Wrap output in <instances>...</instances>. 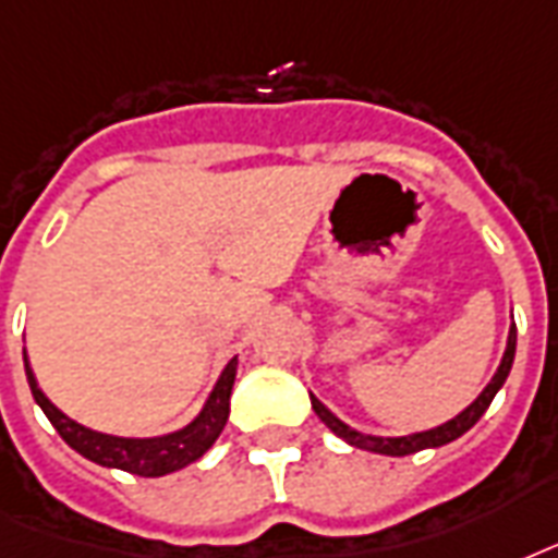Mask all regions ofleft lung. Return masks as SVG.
Masks as SVG:
<instances>
[{"instance_id": "8db88e82", "label": "left lung", "mask_w": 558, "mask_h": 558, "mask_svg": "<svg viewBox=\"0 0 558 558\" xmlns=\"http://www.w3.org/2000/svg\"><path fill=\"white\" fill-rule=\"evenodd\" d=\"M512 361H515V323H512V328H509V340H507V352H504V361H500L498 373H495V378H492L489 384H486V390L477 396V399L469 404V408L460 413L457 418H451V422H445V425L434 427V430H422V434H413V436H369V434H361V430H355V427H349L347 422H340L331 410L323 404L319 399H314L311 396V408H314V413H317L323 422H326L328 430H335V434L340 436V439H347L349 445H355V448H364V451H375V454H390V457H408V454H416V451H422V448H439V445L451 442V439H457V436H463L469 427L477 422V418L486 413V408L492 404V399H495V392L504 387V381H507L509 369H512Z\"/></svg>"}]
</instances>
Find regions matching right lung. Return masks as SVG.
<instances>
[{
  "mask_svg": "<svg viewBox=\"0 0 558 558\" xmlns=\"http://www.w3.org/2000/svg\"><path fill=\"white\" fill-rule=\"evenodd\" d=\"M235 366H239V361L232 357L223 375L218 378V384H215L206 408L201 410V416L194 418L192 425H185L177 434L157 436V439H124V436L98 434V430H89V427L77 425L69 416H63L43 396L32 366H28V357H25V375H28L34 401L49 416L54 430L63 436V442L72 445L77 454H84L93 463L107 465V469H122V472L140 474V477H162V474H171L177 469H183V465L194 463V460H201L209 451L211 442L218 439L227 418H230V392L232 384H235Z\"/></svg>",
  "mask_w": 558,
  "mask_h": 558,
  "instance_id": "right-lung-1",
  "label": "right lung"
}]
</instances>
